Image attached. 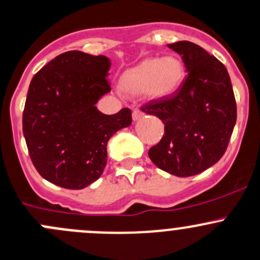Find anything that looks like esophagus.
<instances>
[{"label": "esophagus", "instance_id": "34e87169", "mask_svg": "<svg viewBox=\"0 0 260 260\" xmlns=\"http://www.w3.org/2000/svg\"><path fill=\"white\" fill-rule=\"evenodd\" d=\"M144 116V112L141 111V110H139V109H134V111H133V119L135 120H139V119H141V117Z\"/></svg>", "mask_w": 260, "mask_h": 260}]
</instances>
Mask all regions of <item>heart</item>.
<instances>
[{"label": "heart", "instance_id": "heart-1", "mask_svg": "<svg viewBox=\"0 0 260 260\" xmlns=\"http://www.w3.org/2000/svg\"><path fill=\"white\" fill-rule=\"evenodd\" d=\"M183 77L184 67L176 56L148 59L122 77L121 87L129 93L145 92L151 99H166L179 88Z\"/></svg>", "mask_w": 260, "mask_h": 260}]
</instances>
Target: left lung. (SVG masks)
Returning a JSON list of instances; mask_svg holds the SVG:
<instances>
[{
  "instance_id": "1",
  "label": "left lung",
  "mask_w": 260,
  "mask_h": 260,
  "mask_svg": "<svg viewBox=\"0 0 260 260\" xmlns=\"http://www.w3.org/2000/svg\"><path fill=\"white\" fill-rule=\"evenodd\" d=\"M182 56L187 76L172 96L141 107L159 117L164 135L149 149L158 168L189 177L217 163L226 151L236 122V101L226 67L191 42L169 44Z\"/></svg>"
}]
</instances>
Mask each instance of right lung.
<instances>
[{"mask_svg":"<svg viewBox=\"0 0 260 260\" xmlns=\"http://www.w3.org/2000/svg\"><path fill=\"white\" fill-rule=\"evenodd\" d=\"M107 56L71 50L55 56L30 82L22 131L32 164L46 181L82 189L101 177L107 141L131 125V110L105 115L97 101L111 91Z\"/></svg>","mask_w":260,"mask_h":260,"instance_id":"add662e5","label":"right lung"}]
</instances>
